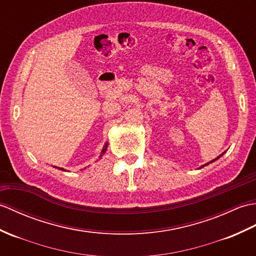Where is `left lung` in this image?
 <instances>
[{
	"label": "left lung",
	"instance_id": "8db88e82",
	"mask_svg": "<svg viewBox=\"0 0 256 256\" xmlns=\"http://www.w3.org/2000/svg\"><path fill=\"white\" fill-rule=\"evenodd\" d=\"M224 153H226V151L222 153V154H220L219 156H217V158H214V160L212 161H210V162H208V163H206V164H204V166H202L200 168H198V170H200V168H204V166H208V164H210V163H212V162H214V161H217L218 160V158H220V156H222L224 154Z\"/></svg>",
	"mask_w": 256,
	"mask_h": 256
}]
</instances>
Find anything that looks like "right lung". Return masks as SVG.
Instances as JSON below:
<instances>
[{
  "instance_id": "obj_1",
  "label": "right lung",
  "mask_w": 256,
  "mask_h": 256,
  "mask_svg": "<svg viewBox=\"0 0 256 256\" xmlns=\"http://www.w3.org/2000/svg\"><path fill=\"white\" fill-rule=\"evenodd\" d=\"M107 146H108V142H106L105 144V146H103V150H102V152H100V158H102V156H103L104 154H105V153H106V151H107ZM56 168H58V170H61V171H66V170H64V168H56V166H54Z\"/></svg>"
}]
</instances>
